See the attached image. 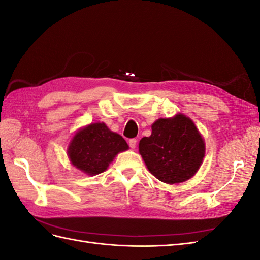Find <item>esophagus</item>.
I'll return each mask as SVG.
<instances>
[{
    "instance_id": "1",
    "label": "esophagus",
    "mask_w": 260,
    "mask_h": 260,
    "mask_svg": "<svg viewBox=\"0 0 260 260\" xmlns=\"http://www.w3.org/2000/svg\"><path fill=\"white\" fill-rule=\"evenodd\" d=\"M129 146L131 148H136V146H137V139H130L129 140Z\"/></svg>"
}]
</instances>
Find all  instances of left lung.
<instances>
[{
    "instance_id": "1",
    "label": "left lung",
    "mask_w": 260,
    "mask_h": 260,
    "mask_svg": "<svg viewBox=\"0 0 260 260\" xmlns=\"http://www.w3.org/2000/svg\"><path fill=\"white\" fill-rule=\"evenodd\" d=\"M139 151L153 176L174 184L196 174L205 155V144L190 118L179 114L156 120L152 135L140 141Z\"/></svg>"
}]
</instances>
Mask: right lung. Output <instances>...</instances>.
<instances>
[{"label": "right lung", "instance_id": "1", "mask_svg": "<svg viewBox=\"0 0 260 260\" xmlns=\"http://www.w3.org/2000/svg\"><path fill=\"white\" fill-rule=\"evenodd\" d=\"M124 139L109 130L105 123H92L78 131L68 148L72 164L90 176L107 169L115 156L128 149Z\"/></svg>", "mask_w": 260, "mask_h": 260}]
</instances>
